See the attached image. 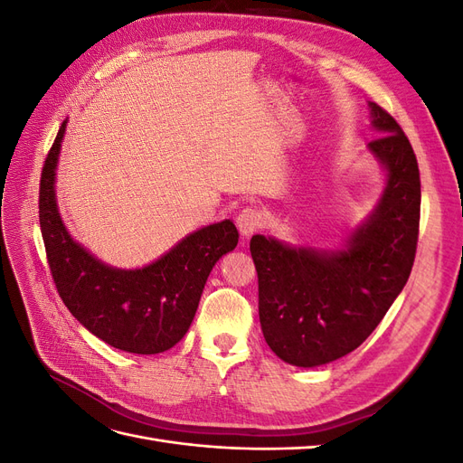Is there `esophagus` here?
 Listing matches in <instances>:
<instances>
[{
  "instance_id": "34e87169",
  "label": "esophagus",
  "mask_w": 463,
  "mask_h": 463,
  "mask_svg": "<svg viewBox=\"0 0 463 463\" xmlns=\"http://www.w3.org/2000/svg\"><path fill=\"white\" fill-rule=\"evenodd\" d=\"M260 226H262V216L255 208H245L241 210V214L237 216V228H240V233L243 237H250L255 232H259Z\"/></svg>"
}]
</instances>
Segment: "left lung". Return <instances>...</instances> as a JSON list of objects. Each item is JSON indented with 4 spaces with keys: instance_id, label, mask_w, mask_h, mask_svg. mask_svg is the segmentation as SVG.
Masks as SVG:
<instances>
[{
    "instance_id": "obj_1",
    "label": "left lung",
    "mask_w": 463,
    "mask_h": 463,
    "mask_svg": "<svg viewBox=\"0 0 463 463\" xmlns=\"http://www.w3.org/2000/svg\"><path fill=\"white\" fill-rule=\"evenodd\" d=\"M381 135L367 145L384 172L371 214L340 247H296L260 233L250 240L266 344L289 365L318 367L354 352L408 282L421 208L413 148L390 114L369 102Z\"/></svg>"
}]
</instances>
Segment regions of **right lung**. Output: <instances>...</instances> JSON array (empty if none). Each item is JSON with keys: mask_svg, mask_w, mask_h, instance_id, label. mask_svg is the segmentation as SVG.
I'll use <instances>...</instances> for the list:
<instances>
[{"mask_svg": "<svg viewBox=\"0 0 463 463\" xmlns=\"http://www.w3.org/2000/svg\"><path fill=\"white\" fill-rule=\"evenodd\" d=\"M67 119L42 170L40 230L55 288L71 315L96 338L121 352L154 355L187 334L214 264L237 245L232 220L185 235L143 269H118L73 240L55 199Z\"/></svg>", "mask_w": 463, "mask_h": 463, "instance_id": "1", "label": "right lung"}]
</instances>
